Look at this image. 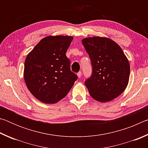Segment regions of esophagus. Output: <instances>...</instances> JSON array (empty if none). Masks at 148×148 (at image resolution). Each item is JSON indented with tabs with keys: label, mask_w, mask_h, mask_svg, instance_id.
Listing matches in <instances>:
<instances>
[{
	"label": "esophagus",
	"mask_w": 148,
	"mask_h": 148,
	"mask_svg": "<svg viewBox=\"0 0 148 148\" xmlns=\"http://www.w3.org/2000/svg\"><path fill=\"white\" fill-rule=\"evenodd\" d=\"M77 76H78L79 78H80V77H81V76H82V72H79L77 74Z\"/></svg>",
	"instance_id": "obj_1"
}]
</instances>
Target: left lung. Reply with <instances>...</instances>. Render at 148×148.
Here are the masks:
<instances>
[{
	"label": "left lung",
	"instance_id": "left-lung-1",
	"mask_svg": "<svg viewBox=\"0 0 148 148\" xmlns=\"http://www.w3.org/2000/svg\"><path fill=\"white\" fill-rule=\"evenodd\" d=\"M82 42L91 61V76L85 81L90 95L101 102L116 98L129 79V62L123 50L114 41L104 37L86 38Z\"/></svg>",
	"mask_w": 148,
	"mask_h": 148
}]
</instances>
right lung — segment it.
<instances>
[{
    "label": "right lung",
    "instance_id": "obj_1",
    "mask_svg": "<svg viewBox=\"0 0 148 148\" xmlns=\"http://www.w3.org/2000/svg\"><path fill=\"white\" fill-rule=\"evenodd\" d=\"M73 37L49 36L42 39L27 55L24 79L30 92L44 103L63 99L77 79L66 56Z\"/></svg>",
    "mask_w": 148,
    "mask_h": 148
}]
</instances>
